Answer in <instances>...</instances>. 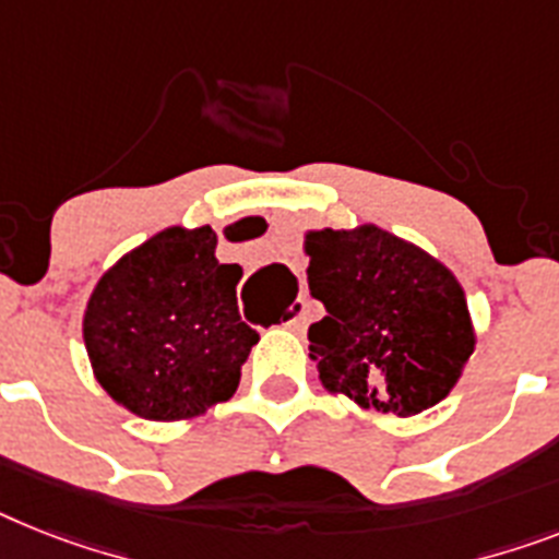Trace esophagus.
Returning a JSON list of instances; mask_svg holds the SVG:
<instances>
[{
	"label": "esophagus",
	"mask_w": 559,
	"mask_h": 559,
	"mask_svg": "<svg viewBox=\"0 0 559 559\" xmlns=\"http://www.w3.org/2000/svg\"><path fill=\"white\" fill-rule=\"evenodd\" d=\"M306 299H297V302H294V308H290V320L285 322V329H290V331H297V334H302V331H306V325H308V311H306Z\"/></svg>",
	"instance_id": "34e87169"
}]
</instances>
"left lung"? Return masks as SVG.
Returning a JSON list of instances; mask_svg holds the SVG:
<instances>
[{"instance_id": "left-lung-1", "label": "left lung", "mask_w": 559, "mask_h": 559, "mask_svg": "<svg viewBox=\"0 0 559 559\" xmlns=\"http://www.w3.org/2000/svg\"><path fill=\"white\" fill-rule=\"evenodd\" d=\"M308 329L322 385L359 408L414 417L449 396L472 357L463 285L423 248L377 225L308 230Z\"/></svg>"}]
</instances>
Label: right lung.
I'll use <instances>...</instances> for the list:
<instances>
[{
	"instance_id": "obj_1",
	"label": "right lung",
	"mask_w": 559,
	"mask_h": 559,
	"mask_svg": "<svg viewBox=\"0 0 559 559\" xmlns=\"http://www.w3.org/2000/svg\"><path fill=\"white\" fill-rule=\"evenodd\" d=\"M216 234L165 228L103 274L82 336L96 380L119 405L174 423L225 403L260 334L237 306L239 265L214 257Z\"/></svg>"
}]
</instances>
